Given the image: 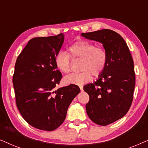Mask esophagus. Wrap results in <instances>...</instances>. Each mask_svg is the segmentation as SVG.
Masks as SVG:
<instances>
[{
  "mask_svg": "<svg viewBox=\"0 0 148 148\" xmlns=\"http://www.w3.org/2000/svg\"><path fill=\"white\" fill-rule=\"evenodd\" d=\"M79 88H80L81 91H83V90H84V88H83V86H79Z\"/></svg>",
  "mask_w": 148,
  "mask_h": 148,
  "instance_id": "obj_1",
  "label": "esophagus"
}]
</instances>
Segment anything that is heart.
Masks as SVG:
<instances>
[{
  "label": "heart",
  "instance_id": "obj_1",
  "mask_svg": "<svg viewBox=\"0 0 148 148\" xmlns=\"http://www.w3.org/2000/svg\"><path fill=\"white\" fill-rule=\"evenodd\" d=\"M73 60H79V69L82 71L72 73L64 78L66 84L81 85L88 82L92 75L97 77L104 70L108 60V54L104 48L96 46L92 42L80 40L72 44L68 48V53L59 52L54 58L56 66L60 71L67 74L71 69Z\"/></svg>",
  "mask_w": 148,
  "mask_h": 148
}]
</instances>
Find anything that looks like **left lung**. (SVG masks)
Here are the masks:
<instances>
[{"label": "left lung", "mask_w": 148, "mask_h": 148, "mask_svg": "<svg viewBox=\"0 0 148 148\" xmlns=\"http://www.w3.org/2000/svg\"><path fill=\"white\" fill-rule=\"evenodd\" d=\"M81 35L102 43L108 54L106 66L98 79L84 87L90 96L86 104L89 118L105 126L123 118L132 104L135 84L133 60L124 39L112 30L104 29Z\"/></svg>", "instance_id": "1"}]
</instances>
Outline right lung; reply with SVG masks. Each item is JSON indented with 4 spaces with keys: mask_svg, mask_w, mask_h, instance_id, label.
<instances>
[{
    "mask_svg": "<svg viewBox=\"0 0 148 148\" xmlns=\"http://www.w3.org/2000/svg\"><path fill=\"white\" fill-rule=\"evenodd\" d=\"M63 42L62 33L32 38L15 62L13 84L17 107L28 124L40 130L51 131L60 126L80 92L74 84L55 88L62 76L54 58Z\"/></svg>",
    "mask_w": 148,
    "mask_h": 148,
    "instance_id": "1",
    "label": "right lung"
}]
</instances>
